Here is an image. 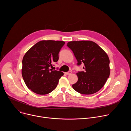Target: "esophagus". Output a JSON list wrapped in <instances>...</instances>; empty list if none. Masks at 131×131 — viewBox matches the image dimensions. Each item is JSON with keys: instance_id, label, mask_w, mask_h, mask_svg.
<instances>
[{"instance_id": "34e87169", "label": "esophagus", "mask_w": 131, "mask_h": 131, "mask_svg": "<svg viewBox=\"0 0 131 131\" xmlns=\"http://www.w3.org/2000/svg\"><path fill=\"white\" fill-rule=\"evenodd\" d=\"M71 73H72L71 71H68V72H65V73L66 74H67V75H68V74H70Z\"/></svg>"}]
</instances>
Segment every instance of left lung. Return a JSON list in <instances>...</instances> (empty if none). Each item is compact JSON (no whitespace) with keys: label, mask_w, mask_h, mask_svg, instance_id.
<instances>
[{"label":"left lung","mask_w":131,"mask_h":131,"mask_svg":"<svg viewBox=\"0 0 131 131\" xmlns=\"http://www.w3.org/2000/svg\"><path fill=\"white\" fill-rule=\"evenodd\" d=\"M67 46L73 52L77 65L84 64V71H78L77 82L73 89L82 94L98 92L105 84L110 74L109 59L106 52L91 41H70Z\"/></svg>","instance_id":"obj_1"}]
</instances>
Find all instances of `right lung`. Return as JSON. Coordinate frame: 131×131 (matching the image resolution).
I'll return each mask as SVG.
<instances>
[{"mask_svg": "<svg viewBox=\"0 0 131 131\" xmlns=\"http://www.w3.org/2000/svg\"><path fill=\"white\" fill-rule=\"evenodd\" d=\"M65 42L42 40L25 53L22 60V74L29 89L36 94H47L57 86L63 72L50 69L59 60V54Z\"/></svg>", "mask_w": 131, "mask_h": 131, "instance_id": "right-lung-1", "label": "right lung"}]
</instances>
